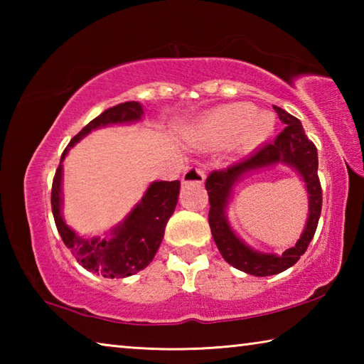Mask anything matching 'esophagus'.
Here are the masks:
<instances>
[{
  "instance_id": "esophagus-1",
  "label": "esophagus",
  "mask_w": 364,
  "mask_h": 364,
  "mask_svg": "<svg viewBox=\"0 0 364 364\" xmlns=\"http://www.w3.org/2000/svg\"><path fill=\"white\" fill-rule=\"evenodd\" d=\"M183 184H202L205 181V175L204 171H202L200 168H188L186 171L183 173V178H181Z\"/></svg>"
}]
</instances>
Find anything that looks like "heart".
I'll list each match as a JSON object with an SVG mask.
<instances>
[{
	"mask_svg": "<svg viewBox=\"0 0 364 364\" xmlns=\"http://www.w3.org/2000/svg\"><path fill=\"white\" fill-rule=\"evenodd\" d=\"M276 132V117L269 110H257L250 102H232L212 109L193 128V136L213 146L247 151L263 144Z\"/></svg>",
	"mask_w": 364,
	"mask_h": 364,
	"instance_id": "b5f03b06",
	"label": "heart"
}]
</instances>
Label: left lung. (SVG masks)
Returning <instances> with one entry per match:
<instances>
[{"instance_id":"left-lung-1","label":"left lung","mask_w":364,"mask_h":364,"mask_svg":"<svg viewBox=\"0 0 364 364\" xmlns=\"http://www.w3.org/2000/svg\"><path fill=\"white\" fill-rule=\"evenodd\" d=\"M273 109L279 115V120L286 125L278 138L273 143L262 146L249 157L232 164L226 170L212 171L205 181L208 200H210L208 223H210L213 241L217 244L220 254L231 267L252 276L278 274L297 263L315 236L323 205V191L318 178L316 146L306 138L299 119H295L294 115L278 106H273ZM278 163L298 171L306 183L309 194V218L304 231L296 245L287 250L281 256L252 250L233 232L225 215L233 188L245 176L258 169L275 166Z\"/></svg>"}]
</instances>
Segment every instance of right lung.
<instances>
[{
  "instance_id": "obj_1",
  "label": "right lung",
  "mask_w": 364,
  "mask_h": 364,
  "mask_svg": "<svg viewBox=\"0 0 364 364\" xmlns=\"http://www.w3.org/2000/svg\"><path fill=\"white\" fill-rule=\"evenodd\" d=\"M143 106L136 101L122 102L119 106L104 110L77 136L72 138L60 157V164L53 180L51 207L60 237L85 269L101 274L104 278H127L144 269L152 262L164 239L167 221L175 212L180 196V181H152L138 204L106 236L85 237L73 231L64 220L63 162L70 147L93 130L110 125L136 123L143 119Z\"/></svg>"
}]
</instances>
